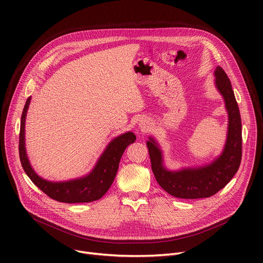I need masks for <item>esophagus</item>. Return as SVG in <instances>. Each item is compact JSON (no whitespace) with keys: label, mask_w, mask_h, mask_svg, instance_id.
I'll use <instances>...</instances> for the list:
<instances>
[{"label":"esophagus","mask_w":263,"mask_h":263,"mask_svg":"<svg viewBox=\"0 0 263 263\" xmlns=\"http://www.w3.org/2000/svg\"><path fill=\"white\" fill-rule=\"evenodd\" d=\"M139 128L142 132H147L150 129V122L146 118H142L139 122Z\"/></svg>","instance_id":"1"}]
</instances>
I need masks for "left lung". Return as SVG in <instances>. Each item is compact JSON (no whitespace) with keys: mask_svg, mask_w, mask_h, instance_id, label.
Returning a JSON list of instances; mask_svg holds the SVG:
<instances>
[{"mask_svg":"<svg viewBox=\"0 0 263 263\" xmlns=\"http://www.w3.org/2000/svg\"><path fill=\"white\" fill-rule=\"evenodd\" d=\"M215 86L223 96L228 113L227 140L222 155L200 167L168 171L164 167L162 151L149 137L147 147L151 168L160 186L177 198L198 199L210 197L226 186L239 170L242 159V122L231 83L222 67H216Z\"/></svg>","mask_w":263,"mask_h":263,"instance_id":"obj_1","label":"left lung"}]
</instances>
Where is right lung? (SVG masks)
Returning a JSON list of instances; mask_svg holds the SVG:
<instances>
[{
  "mask_svg": "<svg viewBox=\"0 0 263 263\" xmlns=\"http://www.w3.org/2000/svg\"><path fill=\"white\" fill-rule=\"evenodd\" d=\"M30 102L31 97L27 98L23 108L19 134V156L25 174L29 176L37 187L54 200L66 203H78L100 199L112 185L124 150L130 144L135 142L136 136L132 132H127L117 136L107 145L96 166L87 176L64 182L48 181L34 172L26 156L24 126Z\"/></svg>",
  "mask_w": 263,
  "mask_h": 263,
  "instance_id": "right-lung-1",
  "label": "right lung"
}]
</instances>
